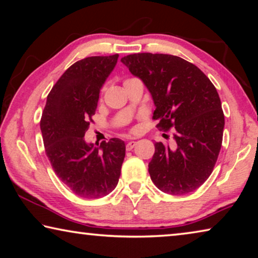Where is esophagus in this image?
Instances as JSON below:
<instances>
[{
	"mask_svg": "<svg viewBox=\"0 0 258 258\" xmlns=\"http://www.w3.org/2000/svg\"><path fill=\"white\" fill-rule=\"evenodd\" d=\"M135 145H137V142H135V141H128L127 145H126V150L131 151L135 147Z\"/></svg>",
	"mask_w": 258,
	"mask_h": 258,
	"instance_id": "1",
	"label": "esophagus"
}]
</instances>
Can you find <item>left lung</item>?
<instances>
[{
	"label": "left lung",
	"mask_w": 258,
	"mask_h": 258,
	"mask_svg": "<svg viewBox=\"0 0 258 258\" xmlns=\"http://www.w3.org/2000/svg\"><path fill=\"white\" fill-rule=\"evenodd\" d=\"M120 61L150 92L157 127H175L174 147L155 143L152 182L174 196L198 189L212 174L223 139L224 115L215 86L197 66L176 55L135 53Z\"/></svg>",
	"instance_id": "1"
}]
</instances>
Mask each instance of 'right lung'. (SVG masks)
Segmentation results:
<instances>
[{
	"instance_id": "add662e5",
	"label": "right lung",
	"mask_w": 258,
	"mask_h": 258,
	"mask_svg": "<svg viewBox=\"0 0 258 258\" xmlns=\"http://www.w3.org/2000/svg\"><path fill=\"white\" fill-rule=\"evenodd\" d=\"M118 56H89L72 64L52 87L42 113L43 142L52 168L82 198L104 197L115 189L120 176L123 140L113 138L95 147L84 139L100 90Z\"/></svg>"
}]
</instances>
